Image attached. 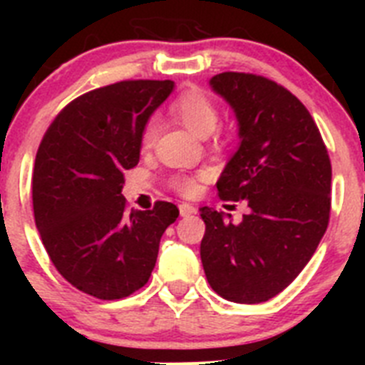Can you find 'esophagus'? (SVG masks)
Instances as JSON below:
<instances>
[{
    "label": "esophagus",
    "instance_id": "esophagus-1",
    "mask_svg": "<svg viewBox=\"0 0 365 365\" xmlns=\"http://www.w3.org/2000/svg\"><path fill=\"white\" fill-rule=\"evenodd\" d=\"M179 212L182 217H188V215H193L195 212H197V208L193 205H190V202H180L179 205Z\"/></svg>",
    "mask_w": 365,
    "mask_h": 365
}]
</instances>
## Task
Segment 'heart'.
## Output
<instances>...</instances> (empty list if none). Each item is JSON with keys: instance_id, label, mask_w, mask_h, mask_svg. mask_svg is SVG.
<instances>
[{"instance_id": "b5f03b06", "label": "heart", "mask_w": 365, "mask_h": 365, "mask_svg": "<svg viewBox=\"0 0 365 365\" xmlns=\"http://www.w3.org/2000/svg\"><path fill=\"white\" fill-rule=\"evenodd\" d=\"M170 109H172L173 117L197 137H208L214 133L219 124L217 106L199 89H190L177 96ZM155 137H157V124L148 122L143 131V146H151L155 143ZM201 179L202 173L195 177L177 175L172 179V186L182 195H193L197 192Z\"/></svg>"}]
</instances>
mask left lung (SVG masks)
Segmentation results:
<instances>
[{
	"label": "left lung",
	"mask_w": 365,
	"mask_h": 365,
	"mask_svg": "<svg viewBox=\"0 0 365 365\" xmlns=\"http://www.w3.org/2000/svg\"><path fill=\"white\" fill-rule=\"evenodd\" d=\"M210 86L234 109L240 148L217 180L222 201L248 214L199 208L206 225L201 261L228 302L261 303L291 285L320 245L331 212V160L307 108L257 74L221 73Z\"/></svg>",
	"instance_id": "1"
}]
</instances>
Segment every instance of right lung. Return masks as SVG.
Here are the masks:
<instances>
[{"instance_id":"obj_1","label":"right lung","mask_w":365,"mask_h":365,"mask_svg":"<svg viewBox=\"0 0 365 365\" xmlns=\"http://www.w3.org/2000/svg\"><path fill=\"white\" fill-rule=\"evenodd\" d=\"M172 80H124L74 98L58 113L32 172L34 221L53 265L78 291L120 299L148 283L179 208L128 210L124 172L138 164L151 113Z\"/></svg>"}]
</instances>
